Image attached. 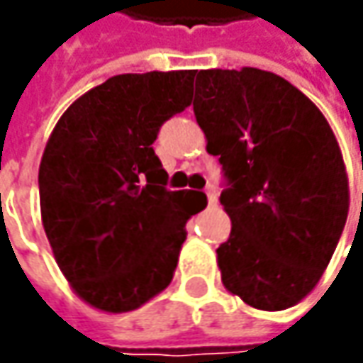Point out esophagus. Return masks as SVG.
Wrapping results in <instances>:
<instances>
[{
	"mask_svg": "<svg viewBox=\"0 0 363 363\" xmlns=\"http://www.w3.org/2000/svg\"><path fill=\"white\" fill-rule=\"evenodd\" d=\"M206 196H208V203L210 206H216L218 202V191L214 188H208L206 189Z\"/></svg>",
	"mask_w": 363,
	"mask_h": 363,
	"instance_id": "obj_1",
	"label": "esophagus"
}]
</instances>
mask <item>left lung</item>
Instances as JSON below:
<instances>
[{
    "instance_id": "left-lung-1",
    "label": "left lung",
    "mask_w": 363,
    "mask_h": 363,
    "mask_svg": "<svg viewBox=\"0 0 363 363\" xmlns=\"http://www.w3.org/2000/svg\"><path fill=\"white\" fill-rule=\"evenodd\" d=\"M194 115L230 188L232 230L218 246L222 285L283 311L319 283L350 212L342 149L309 96L267 70H200Z\"/></svg>"
}]
</instances>
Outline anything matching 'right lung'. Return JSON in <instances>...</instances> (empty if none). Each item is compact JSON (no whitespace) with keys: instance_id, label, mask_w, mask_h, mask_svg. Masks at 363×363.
I'll list each match as a JSON object with an SVG mask.
<instances>
[{"instance_id":"right-lung-1","label":"right lung","mask_w":363,"mask_h":363,"mask_svg":"<svg viewBox=\"0 0 363 363\" xmlns=\"http://www.w3.org/2000/svg\"><path fill=\"white\" fill-rule=\"evenodd\" d=\"M198 70L117 74L64 111L40 161L52 255L86 305L127 313L174 279L186 224L206 196L167 191L160 127L191 103Z\"/></svg>"}]
</instances>
